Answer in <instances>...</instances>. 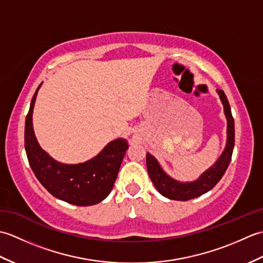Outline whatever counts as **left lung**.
<instances>
[{
  "label": "left lung",
  "instance_id": "obj_1",
  "mask_svg": "<svg viewBox=\"0 0 263 263\" xmlns=\"http://www.w3.org/2000/svg\"><path fill=\"white\" fill-rule=\"evenodd\" d=\"M217 92L219 95L222 105H224V113L227 120L226 147L216 163L210 168L202 173L197 181L180 182L174 180V178L166 174L157 159L153 155L147 153L146 161L148 174L152 178L155 187L157 189V191L166 198L177 201H187L206 193L221 180L228 165L231 163L234 143H235V125H234L231 106L225 92L220 89H217Z\"/></svg>",
  "mask_w": 263,
  "mask_h": 263
}]
</instances>
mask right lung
Segmentation results:
<instances>
[{
    "label": "right lung",
    "instance_id": "1",
    "mask_svg": "<svg viewBox=\"0 0 263 263\" xmlns=\"http://www.w3.org/2000/svg\"><path fill=\"white\" fill-rule=\"evenodd\" d=\"M41 86L31 99L25 124V148L33 174L55 198L81 206L97 204L113 189L128 148L127 141L115 139L96 157L81 164L68 165L53 159L38 144L32 127V110Z\"/></svg>",
    "mask_w": 263,
    "mask_h": 263
}]
</instances>
